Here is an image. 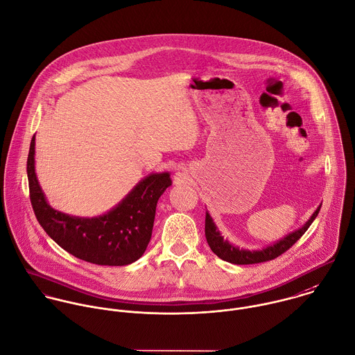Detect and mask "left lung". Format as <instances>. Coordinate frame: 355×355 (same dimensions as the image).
Listing matches in <instances>:
<instances>
[{
	"mask_svg": "<svg viewBox=\"0 0 355 355\" xmlns=\"http://www.w3.org/2000/svg\"><path fill=\"white\" fill-rule=\"evenodd\" d=\"M320 209H321V205L317 208V211L313 214V216L309 219V222L302 229L291 233L289 236H284L281 241L275 242L274 245L267 246L260 250H245V249H239L234 245H232L219 233V230L216 229V226L208 212H207V218H205V236H207L208 245L211 246L212 252L229 263H233V264L263 263V261L272 260V259L278 257L279 254H282L284 252H286L300 236L307 232L310 225L317 218Z\"/></svg>",
	"mask_w": 355,
	"mask_h": 355,
	"instance_id": "1",
	"label": "left lung"
}]
</instances>
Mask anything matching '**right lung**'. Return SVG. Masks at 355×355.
I'll list each match as a JSON object with an SVG mask.
<instances>
[{
	"label": "right lung",
	"instance_id": "obj_1",
	"mask_svg": "<svg viewBox=\"0 0 355 355\" xmlns=\"http://www.w3.org/2000/svg\"><path fill=\"white\" fill-rule=\"evenodd\" d=\"M35 136L27 157L30 201L34 215L59 246L73 256L99 266H126L146 250L155 218L158 198L171 186L168 172L153 173L103 216L76 218L48 205L34 168Z\"/></svg>",
	"mask_w": 355,
	"mask_h": 355
}]
</instances>
